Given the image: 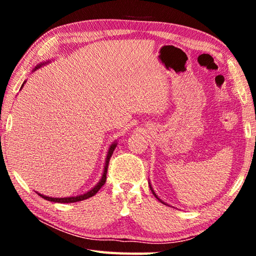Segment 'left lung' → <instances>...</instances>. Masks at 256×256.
Wrapping results in <instances>:
<instances>
[{
	"label": "left lung",
	"mask_w": 256,
	"mask_h": 256,
	"mask_svg": "<svg viewBox=\"0 0 256 256\" xmlns=\"http://www.w3.org/2000/svg\"><path fill=\"white\" fill-rule=\"evenodd\" d=\"M154 196H156V194H154ZM158 200H159V198H158ZM159 201H162V200H159ZM162 203H164V202H162Z\"/></svg>",
	"instance_id": "left-lung-1"
}]
</instances>
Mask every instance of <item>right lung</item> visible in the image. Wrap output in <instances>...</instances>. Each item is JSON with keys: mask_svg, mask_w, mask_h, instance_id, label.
Returning a JSON list of instances; mask_svg holds the SVG:
<instances>
[{"mask_svg": "<svg viewBox=\"0 0 256 256\" xmlns=\"http://www.w3.org/2000/svg\"><path fill=\"white\" fill-rule=\"evenodd\" d=\"M40 68L38 66L36 68ZM24 86V84H22ZM116 148V144H112L110 151H108V154H107V158H106V164H105V170H104V174L102 177L99 183L94 186L92 190H90L89 192H86L84 196H71V198H50V196H42V194H38V196H42V198H45L47 201H52V202H60V203H73V202H78V201H82V200H86V198H89L94 196V194H96L99 190L102 188V185L106 183V174H107V168H108V164H110V159L112 154V151Z\"/></svg>", "mask_w": 256, "mask_h": 256, "instance_id": "1", "label": "right lung"}]
</instances>
